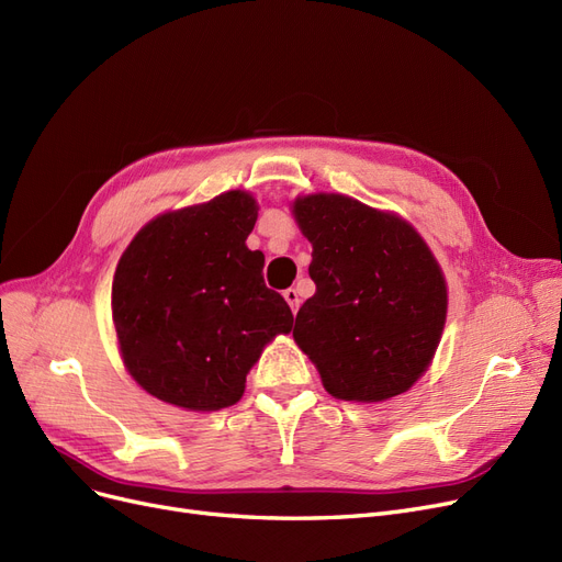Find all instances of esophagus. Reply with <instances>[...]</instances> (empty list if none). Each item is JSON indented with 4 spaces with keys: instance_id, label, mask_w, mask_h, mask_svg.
Masks as SVG:
<instances>
[{
    "instance_id": "esophagus-1",
    "label": "esophagus",
    "mask_w": 562,
    "mask_h": 562,
    "mask_svg": "<svg viewBox=\"0 0 562 562\" xmlns=\"http://www.w3.org/2000/svg\"><path fill=\"white\" fill-rule=\"evenodd\" d=\"M284 301H286L289 307H292L294 313H296L299 305H301V296H299V292H296L294 286H292V289H284Z\"/></svg>"
}]
</instances>
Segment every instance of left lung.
Returning <instances> with one entry per match:
<instances>
[{"label": "left lung", "instance_id": "left-lung-1", "mask_svg": "<svg viewBox=\"0 0 562 562\" xmlns=\"http://www.w3.org/2000/svg\"><path fill=\"white\" fill-rule=\"evenodd\" d=\"M317 284L294 340L340 401L380 403L417 382L440 345L447 282L424 238L391 213L342 194L294 201Z\"/></svg>", "mask_w": 562, "mask_h": 562}]
</instances>
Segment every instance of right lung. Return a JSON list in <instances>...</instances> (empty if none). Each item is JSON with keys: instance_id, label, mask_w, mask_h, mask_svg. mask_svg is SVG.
Wrapping results in <instances>:
<instances>
[{"instance_id": "1", "label": "right lung", "mask_w": 562, "mask_h": 562, "mask_svg": "<svg viewBox=\"0 0 562 562\" xmlns=\"http://www.w3.org/2000/svg\"><path fill=\"white\" fill-rule=\"evenodd\" d=\"M257 211L247 192H224L155 217L124 249L113 324L150 396L192 412L236 405L261 349L292 330V310L263 284V255L245 245Z\"/></svg>"}]
</instances>
